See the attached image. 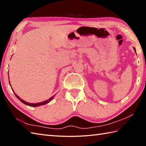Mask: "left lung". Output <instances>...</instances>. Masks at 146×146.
Returning <instances> with one entry per match:
<instances>
[{
	"instance_id": "left-lung-1",
	"label": "left lung",
	"mask_w": 146,
	"mask_h": 146,
	"mask_svg": "<svg viewBox=\"0 0 146 146\" xmlns=\"http://www.w3.org/2000/svg\"><path fill=\"white\" fill-rule=\"evenodd\" d=\"M134 48V50H135V48Z\"/></svg>"
}]
</instances>
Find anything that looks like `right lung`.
<instances>
[{"instance_id": "obj_1", "label": "right lung", "mask_w": 146, "mask_h": 146, "mask_svg": "<svg viewBox=\"0 0 146 146\" xmlns=\"http://www.w3.org/2000/svg\"><path fill=\"white\" fill-rule=\"evenodd\" d=\"M10 83V82H9ZM13 93H14V91H13ZM14 94H15V95L16 96V97L18 98V99L21 101L22 103H23V104H26V105H28V106H32V107H37V106H42V105H44V104H47V103H48L50 101H51L52 100V99L53 98V97H54V96H52L50 98H49L48 100H46V101H43V102H41V103H27V102H26V101H23V100H22V99H20V97H19L17 95V94L14 93Z\"/></svg>"}]
</instances>
